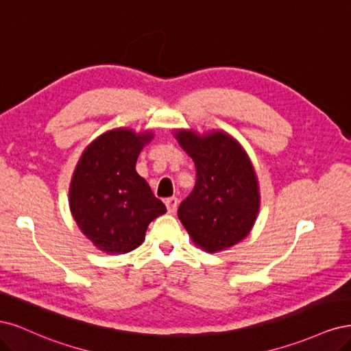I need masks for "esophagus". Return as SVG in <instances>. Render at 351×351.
<instances>
[{"instance_id":"obj_1","label":"esophagus","mask_w":351,"mask_h":351,"mask_svg":"<svg viewBox=\"0 0 351 351\" xmlns=\"http://www.w3.org/2000/svg\"><path fill=\"white\" fill-rule=\"evenodd\" d=\"M178 202H179V199H178L176 197L166 198L165 204H166V207H167V211H169V213H175L176 208H178Z\"/></svg>"}]
</instances>
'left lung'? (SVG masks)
I'll return each mask as SVG.
<instances>
[{
    "label": "left lung",
    "mask_w": 351,
    "mask_h": 351,
    "mask_svg": "<svg viewBox=\"0 0 351 351\" xmlns=\"http://www.w3.org/2000/svg\"><path fill=\"white\" fill-rule=\"evenodd\" d=\"M173 135L197 169L195 186L180 202L178 217L197 246L210 254L228 250L250 234L261 204L250 156L224 131Z\"/></svg>",
    "instance_id": "obj_1"
}]
</instances>
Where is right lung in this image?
Listing matches in <instances>:
<instances>
[{"mask_svg": "<svg viewBox=\"0 0 351 351\" xmlns=\"http://www.w3.org/2000/svg\"><path fill=\"white\" fill-rule=\"evenodd\" d=\"M152 131L117 128L90 143L70 184V210L78 228L99 251L127 254L138 247L150 221L166 213L147 180L135 171Z\"/></svg>", "mask_w": 351, "mask_h": 351, "instance_id": "add662e5", "label": "right lung"}]
</instances>
